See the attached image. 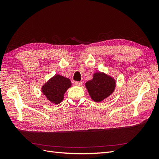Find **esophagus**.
<instances>
[{
	"instance_id": "1",
	"label": "esophagus",
	"mask_w": 159,
	"mask_h": 159,
	"mask_svg": "<svg viewBox=\"0 0 159 159\" xmlns=\"http://www.w3.org/2000/svg\"><path fill=\"white\" fill-rule=\"evenodd\" d=\"M75 85L77 86H80L82 85V82H81V81H75Z\"/></svg>"
}]
</instances>
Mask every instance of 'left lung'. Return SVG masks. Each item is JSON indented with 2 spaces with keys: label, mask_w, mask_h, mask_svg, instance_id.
Returning <instances> with one entry per match:
<instances>
[{
  "label": "left lung",
  "mask_w": 159,
  "mask_h": 159,
  "mask_svg": "<svg viewBox=\"0 0 159 159\" xmlns=\"http://www.w3.org/2000/svg\"><path fill=\"white\" fill-rule=\"evenodd\" d=\"M116 82L111 77L102 72H97L93 75V79L85 83L91 98L95 102H100L111 94Z\"/></svg>",
  "instance_id": "1"
}]
</instances>
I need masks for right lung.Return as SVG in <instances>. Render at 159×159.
Instances as JSON below:
<instances>
[{
  "mask_svg": "<svg viewBox=\"0 0 159 159\" xmlns=\"http://www.w3.org/2000/svg\"><path fill=\"white\" fill-rule=\"evenodd\" d=\"M70 79L60 75H56L42 87V93L50 102L59 104L64 99L66 91L71 87Z\"/></svg>",
  "mask_w": 159,
  "mask_h": 159,
  "instance_id": "1",
  "label": "right lung"
}]
</instances>
